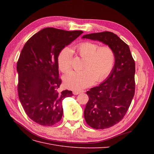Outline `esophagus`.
<instances>
[{"mask_svg":"<svg viewBox=\"0 0 154 154\" xmlns=\"http://www.w3.org/2000/svg\"><path fill=\"white\" fill-rule=\"evenodd\" d=\"M84 92V91H73L72 93L74 95H77V94H80L81 92Z\"/></svg>","mask_w":154,"mask_h":154,"instance_id":"esophagus-1","label":"esophagus"}]
</instances>
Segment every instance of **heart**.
<instances>
[{
    "mask_svg": "<svg viewBox=\"0 0 154 154\" xmlns=\"http://www.w3.org/2000/svg\"><path fill=\"white\" fill-rule=\"evenodd\" d=\"M74 51L84 59L80 72H71L63 77L67 88L80 90L91 85L94 81L100 82L108 76L112 70L116 60L115 53L110 46L100 45L91 42H83L76 45ZM72 53L64 48L58 56V65L62 72H67L72 67Z\"/></svg>",
    "mask_w": 154,
    "mask_h": 154,
    "instance_id": "obj_1",
    "label": "heart"
}]
</instances>
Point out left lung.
<instances>
[{"instance_id":"1","label":"left lung","mask_w":154,"mask_h":154,"mask_svg":"<svg viewBox=\"0 0 154 154\" xmlns=\"http://www.w3.org/2000/svg\"><path fill=\"white\" fill-rule=\"evenodd\" d=\"M83 38L98 40L113 49L114 66L106 80L87 92L88 101L84 110L85 122L95 129H105L124 118L135 93V62L129 46L109 31L85 35Z\"/></svg>"}]
</instances>
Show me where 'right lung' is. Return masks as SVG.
<instances>
[{"mask_svg": "<svg viewBox=\"0 0 154 154\" xmlns=\"http://www.w3.org/2000/svg\"><path fill=\"white\" fill-rule=\"evenodd\" d=\"M82 33L47 27L32 36L22 49L17 65L18 94L26 114L35 123L52 126L61 120L62 101L73 94L59 91L58 56Z\"/></svg>", "mask_w": 154, "mask_h": 154, "instance_id": "obj_1", "label": "right lung"}]
</instances>
